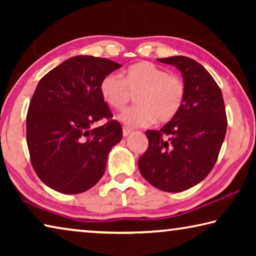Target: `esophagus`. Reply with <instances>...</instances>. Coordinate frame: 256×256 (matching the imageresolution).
<instances>
[{"instance_id": "1", "label": "esophagus", "mask_w": 256, "mask_h": 256, "mask_svg": "<svg viewBox=\"0 0 256 256\" xmlns=\"http://www.w3.org/2000/svg\"><path fill=\"white\" fill-rule=\"evenodd\" d=\"M131 132H132V130H131V128H125V126L123 128V136H128V134L131 133Z\"/></svg>"}]
</instances>
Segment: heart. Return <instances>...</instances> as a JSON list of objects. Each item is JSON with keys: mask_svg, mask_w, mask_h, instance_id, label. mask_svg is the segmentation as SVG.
<instances>
[{"mask_svg": "<svg viewBox=\"0 0 256 256\" xmlns=\"http://www.w3.org/2000/svg\"><path fill=\"white\" fill-rule=\"evenodd\" d=\"M185 84L180 76L146 60L128 66L122 78L116 73L100 82V94L108 106L120 110L131 102L138 105L124 110L120 120L128 126H148L154 120L164 124L178 114L185 100Z\"/></svg>", "mask_w": 256, "mask_h": 256, "instance_id": "b5f03b06", "label": "heart"}]
</instances>
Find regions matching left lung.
I'll return each mask as SVG.
<instances>
[{
    "mask_svg": "<svg viewBox=\"0 0 256 256\" xmlns=\"http://www.w3.org/2000/svg\"><path fill=\"white\" fill-rule=\"evenodd\" d=\"M182 72L185 100L178 114L156 131H146L149 146L138 158V170L164 192H182L209 175L227 130L222 90L200 63L186 56L158 58Z\"/></svg>",
    "mask_w": 256,
    "mask_h": 256,
    "instance_id": "left-lung-1",
    "label": "left lung"
}]
</instances>
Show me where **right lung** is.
I'll use <instances>...</instances> for the list:
<instances>
[{
	"mask_svg": "<svg viewBox=\"0 0 256 256\" xmlns=\"http://www.w3.org/2000/svg\"><path fill=\"white\" fill-rule=\"evenodd\" d=\"M120 64L74 56L38 82L27 114V144L37 176L50 188L78 194L98 183L123 131L100 94V82ZM102 118V127L92 124Z\"/></svg>",
	"mask_w": 256,
	"mask_h": 256,
	"instance_id": "1",
	"label": "right lung"
}]
</instances>
